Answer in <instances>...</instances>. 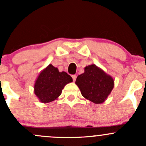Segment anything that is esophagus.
<instances>
[{
	"label": "esophagus",
	"instance_id": "1",
	"mask_svg": "<svg viewBox=\"0 0 146 146\" xmlns=\"http://www.w3.org/2000/svg\"><path fill=\"white\" fill-rule=\"evenodd\" d=\"M72 78H73V82H75V80H76V78H77V75H72Z\"/></svg>",
	"mask_w": 146,
	"mask_h": 146
}]
</instances>
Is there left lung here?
Masks as SVG:
<instances>
[{"mask_svg": "<svg viewBox=\"0 0 146 146\" xmlns=\"http://www.w3.org/2000/svg\"><path fill=\"white\" fill-rule=\"evenodd\" d=\"M75 84L84 98L95 104L106 100L114 87V80L95 64L84 68V73L78 75Z\"/></svg>", "mask_w": 146, "mask_h": 146, "instance_id": "left-lung-1", "label": "left lung"}]
</instances>
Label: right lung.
Returning a JSON list of instances; mask_svg holds the SVG:
<instances>
[{
  "label": "right lung",
  "mask_w": 146,
  "mask_h": 146,
  "mask_svg": "<svg viewBox=\"0 0 146 146\" xmlns=\"http://www.w3.org/2000/svg\"><path fill=\"white\" fill-rule=\"evenodd\" d=\"M73 79L66 72L49 64L38 75L34 85V93L42 103L54 101L61 95L65 85Z\"/></svg>",
  "instance_id": "right-lung-1"
}]
</instances>
